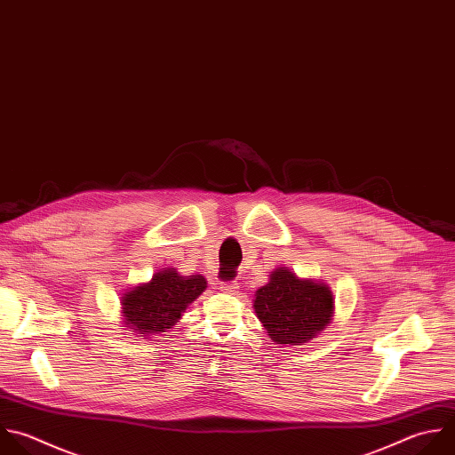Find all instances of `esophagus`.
<instances>
[{
	"label": "esophagus",
	"mask_w": 455,
	"mask_h": 455,
	"mask_svg": "<svg viewBox=\"0 0 455 455\" xmlns=\"http://www.w3.org/2000/svg\"><path fill=\"white\" fill-rule=\"evenodd\" d=\"M238 283L236 281H233V283H224V284H220V291H224V293H229V295H236L238 293Z\"/></svg>",
	"instance_id": "obj_1"
}]
</instances>
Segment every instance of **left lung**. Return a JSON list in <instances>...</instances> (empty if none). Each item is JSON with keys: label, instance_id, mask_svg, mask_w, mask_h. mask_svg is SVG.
<instances>
[{"label": "left lung", "instance_id": "left-lung-1", "mask_svg": "<svg viewBox=\"0 0 455 455\" xmlns=\"http://www.w3.org/2000/svg\"><path fill=\"white\" fill-rule=\"evenodd\" d=\"M256 316L279 345H304L334 316V297L323 281L299 277L286 267L270 272L268 283L256 290Z\"/></svg>", "mask_w": 455, "mask_h": 455}]
</instances>
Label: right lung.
Instances as JSON below:
<instances>
[{"label":"right lung","mask_w":455,"mask_h":455,"mask_svg":"<svg viewBox=\"0 0 455 455\" xmlns=\"http://www.w3.org/2000/svg\"><path fill=\"white\" fill-rule=\"evenodd\" d=\"M206 284L201 274L183 275L172 267L160 268L148 283L132 286L123 293V323L133 336L153 338L167 332L206 290Z\"/></svg>","instance_id":"obj_1"}]
</instances>
